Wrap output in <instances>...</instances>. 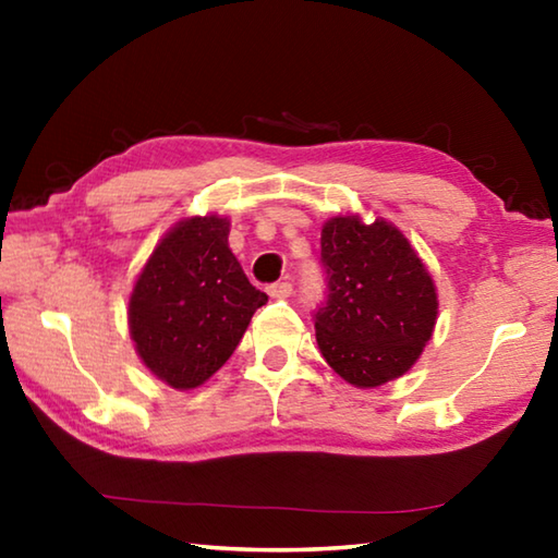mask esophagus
<instances>
[{"label": "esophagus", "mask_w": 558, "mask_h": 558, "mask_svg": "<svg viewBox=\"0 0 558 558\" xmlns=\"http://www.w3.org/2000/svg\"><path fill=\"white\" fill-rule=\"evenodd\" d=\"M290 292H292V286H290V282H272V286H268V295H270V298H276V300L288 298Z\"/></svg>", "instance_id": "esophagus-1"}]
</instances>
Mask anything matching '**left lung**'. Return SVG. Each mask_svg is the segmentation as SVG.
I'll return each instance as SVG.
<instances>
[{
    "mask_svg": "<svg viewBox=\"0 0 558 558\" xmlns=\"http://www.w3.org/2000/svg\"><path fill=\"white\" fill-rule=\"evenodd\" d=\"M329 298L315 315L325 362L356 389H376L418 362L438 319L426 263L391 221L359 214L323 226Z\"/></svg>",
    "mask_w": 558,
    "mask_h": 558,
    "instance_id": "obj_1",
    "label": "left lung"
}]
</instances>
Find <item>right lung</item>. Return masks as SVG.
Returning <instances> with one entry per match:
<instances>
[{
  "label": "right lung",
  "instance_id": "add662e5",
  "mask_svg": "<svg viewBox=\"0 0 558 558\" xmlns=\"http://www.w3.org/2000/svg\"><path fill=\"white\" fill-rule=\"evenodd\" d=\"M231 221L206 214L177 221L140 270L128 327L149 374L192 391L221 369L268 295L229 248Z\"/></svg>",
  "mask_w": 558,
  "mask_h": 558
}]
</instances>
